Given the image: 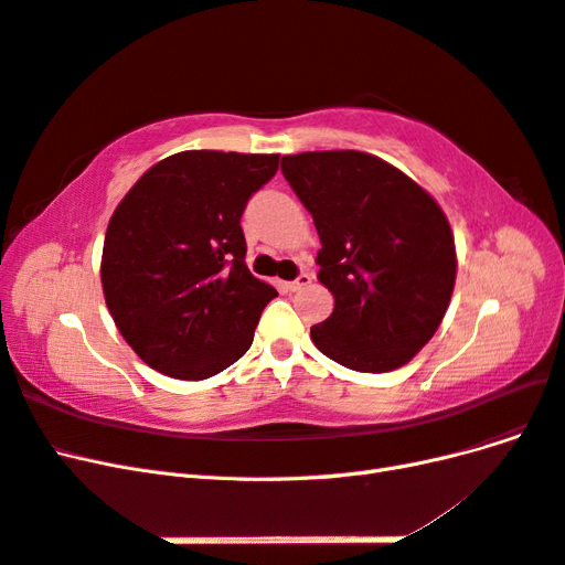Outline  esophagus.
I'll return each instance as SVG.
<instances>
[{
    "mask_svg": "<svg viewBox=\"0 0 565 565\" xmlns=\"http://www.w3.org/2000/svg\"><path fill=\"white\" fill-rule=\"evenodd\" d=\"M306 285H311V276H309V273H301L297 280L287 282V289H289V292H299V289H303Z\"/></svg>",
    "mask_w": 565,
    "mask_h": 565,
    "instance_id": "esophagus-1",
    "label": "esophagus"
}]
</instances>
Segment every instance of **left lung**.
<instances>
[{"label":"left lung","mask_w":565,"mask_h":565,"mask_svg":"<svg viewBox=\"0 0 565 565\" xmlns=\"http://www.w3.org/2000/svg\"><path fill=\"white\" fill-rule=\"evenodd\" d=\"M280 169L313 216L318 280L334 297L332 316L311 328L318 351L358 372L413 361L446 316L457 276L438 202L401 169L358 150L285 156Z\"/></svg>","instance_id":"1"}]
</instances>
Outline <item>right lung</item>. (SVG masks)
Masks as SVG:
<instances>
[{"instance_id":"right-lung-1","label":"right lung","mask_w":565,"mask_h":565,"mask_svg":"<svg viewBox=\"0 0 565 565\" xmlns=\"http://www.w3.org/2000/svg\"><path fill=\"white\" fill-rule=\"evenodd\" d=\"M280 156L183 150L152 164L110 216L100 282L146 365L198 382L252 347L276 287L245 264L241 216Z\"/></svg>"}]
</instances>
